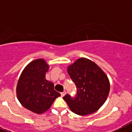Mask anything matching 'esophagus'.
Returning <instances> with one entry per match:
<instances>
[{
	"label": "esophagus",
	"mask_w": 132,
	"mask_h": 132,
	"mask_svg": "<svg viewBox=\"0 0 132 132\" xmlns=\"http://www.w3.org/2000/svg\"><path fill=\"white\" fill-rule=\"evenodd\" d=\"M65 95H66V92H63L61 93V96H62V97H64Z\"/></svg>",
	"instance_id": "esophagus-1"
}]
</instances>
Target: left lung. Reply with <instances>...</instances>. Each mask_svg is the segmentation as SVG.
Returning a JSON list of instances; mask_svg holds the SVG:
<instances>
[{"label":"left lung","mask_w":132,"mask_h":132,"mask_svg":"<svg viewBox=\"0 0 132 132\" xmlns=\"http://www.w3.org/2000/svg\"><path fill=\"white\" fill-rule=\"evenodd\" d=\"M68 73L77 87V94H66L63 99L70 109L79 115H88L104 104L110 91L106 74L96 63L88 59L79 58L68 67Z\"/></svg>","instance_id":"8db88e82"}]
</instances>
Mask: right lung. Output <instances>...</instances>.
<instances>
[{"instance_id": "obj_1", "label": "right lung", "mask_w": 132, "mask_h": 132, "mask_svg": "<svg viewBox=\"0 0 132 132\" xmlns=\"http://www.w3.org/2000/svg\"><path fill=\"white\" fill-rule=\"evenodd\" d=\"M49 65L43 59H37L27 65L18 80L16 93L21 104L29 111L42 114L60 96L54 85L45 79Z\"/></svg>"}]
</instances>
